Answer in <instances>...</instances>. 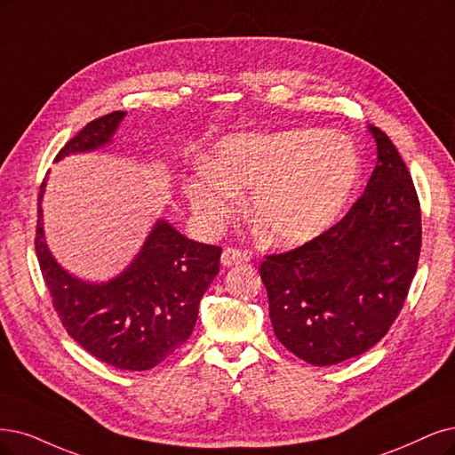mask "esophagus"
Returning a JSON list of instances; mask_svg holds the SVG:
<instances>
[{
    "instance_id": "1",
    "label": "esophagus",
    "mask_w": 455,
    "mask_h": 455,
    "mask_svg": "<svg viewBox=\"0 0 455 455\" xmlns=\"http://www.w3.org/2000/svg\"><path fill=\"white\" fill-rule=\"evenodd\" d=\"M249 260V255L245 253V251L242 249H232V247H227L223 251L221 255V264L225 267H230V266H238V264H243Z\"/></svg>"
}]
</instances>
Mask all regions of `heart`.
Segmentation results:
<instances>
[{"mask_svg": "<svg viewBox=\"0 0 455 455\" xmlns=\"http://www.w3.org/2000/svg\"><path fill=\"white\" fill-rule=\"evenodd\" d=\"M360 176V151L343 132H240L212 148L206 166L185 180V196L198 221L215 228L251 188L249 213L262 236L299 245L338 223Z\"/></svg>", "mask_w": 455, "mask_h": 455, "instance_id": "1", "label": "heart"}]
</instances>
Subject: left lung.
Returning a JSON list of instances; mask_svg holds the SVG:
<instances>
[{
	"mask_svg": "<svg viewBox=\"0 0 455 455\" xmlns=\"http://www.w3.org/2000/svg\"><path fill=\"white\" fill-rule=\"evenodd\" d=\"M377 166L338 225L289 253L260 279L275 338L311 365H333L377 345L397 318L422 247V213L407 164L377 127Z\"/></svg>",
	"mask_w": 455,
	"mask_h": 455,
	"instance_id": "8db88e82",
	"label": "left lung"
}]
</instances>
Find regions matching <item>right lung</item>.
Returning a JSON list of instances; mask_svg holds the SVG:
<instances>
[{
	"label": "right lung",
	"instance_id": "right-lung-1",
	"mask_svg": "<svg viewBox=\"0 0 455 455\" xmlns=\"http://www.w3.org/2000/svg\"><path fill=\"white\" fill-rule=\"evenodd\" d=\"M124 117L125 112L117 110L90 122L56 161L110 144ZM46 178L37 204L36 251L63 328L92 356L116 369L156 367L193 333L200 299L219 274L221 247L185 238L159 219L120 275L103 283L78 279L46 245L41 206Z\"/></svg>",
	"mask_w": 455,
	"mask_h": 455
}]
</instances>
